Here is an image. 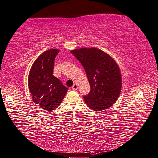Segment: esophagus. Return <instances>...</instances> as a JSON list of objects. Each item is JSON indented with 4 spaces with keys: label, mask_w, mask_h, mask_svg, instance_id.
I'll use <instances>...</instances> for the list:
<instances>
[{
    "label": "esophagus",
    "mask_w": 158,
    "mask_h": 158,
    "mask_svg": "<svg viewBox=\"0 0 158 158\" xmlns=\"http://www.w3.org/2000/svg\"><path fill=\"white\" fill-rule=\"evenodd\" d=\"M77 88H78V85H77L76 84V83H75V84H74V85H73L72 89H74V90H76V89H77Z\"/></svg>",
    "instance_id": "1"
}]
</instances>
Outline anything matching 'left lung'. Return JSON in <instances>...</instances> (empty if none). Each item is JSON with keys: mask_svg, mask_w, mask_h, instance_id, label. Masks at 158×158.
Here are the masks:
<instances>
[{"mask_svg": "<svg viewBox=\"0 0 158 158\" xmlns=\"http://www.w3.org/2000/svg\"><path fill=\"white\" fill-rule=\"evenodd\" d=\"M84 69L90 91L83 97L87 106L94 111L107 109L119 97L121 74L113 59L97 48H81L71 51Z\"/></svg>", "mask_w": 158, "mask_h": 158, "instance_id": "obj_1", "label": "left lung"}]
</instances>
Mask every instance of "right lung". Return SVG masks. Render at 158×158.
<instances>
[{
  "label": "right lung",
  "instance_id": "add662e5",
  "mask_svg": "<svg viewBox=\"0 0 158 158\" xmlns=\"http://www.w3.org/2000/svg\"><path fill=\"white\" fill-rule=\"evenodd\" d=\"M60 51L50 49L43 52L31 68L28 85L33 101L46 112H52L61 103L68 88L52 75L55 59Z\"/></svg>",
  "mask_w": 158,
  "mask_h": 158
}]
</instances>
